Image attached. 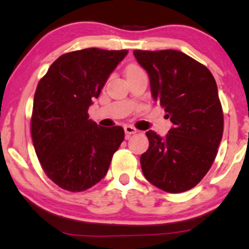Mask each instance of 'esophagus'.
<instances>
[{
	"label": "esophagus",
	"instance_id": "34e87169",
	"mask_svg": "<svg viewBox=\"0 0 249 249\" xmlns=\"http://www.w3.org/2000/svg\"><path fill=\"white\" fill-rule=\"evenodd\" d=\"M124 131H125V134H127V135H132V134H135L139 132V129H136L135 127H133V126H131V125H125Z\"/></svg>",
	"mask_w": 249,
	"mask_h": 249
}]
</instances>
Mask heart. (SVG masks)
I'll list each match as a JSON object with an SVG mask.
<instances>
[{"instance_id": "1", "label": "heart", "mask_w": 249, "mask_h": 249, "mask_svg": "<svg viewBox=\"0 0 249 249\" xmlns=\"http://www.w3.org/2000/svg\"><path fill=\"white\" fill-rule=\"evenodd\" d=\"M142 69L139 68V66L136 65H129L127 70H126V74H129V73H134V72H137V71H141Z\"/></svg>"}]
</instances>
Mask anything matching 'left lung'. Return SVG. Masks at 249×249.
Wrapping results in <instances>:
<instances>
[{"label": "left lung", "instance_id": "1", "mask_svg": "<svg viewBox=\"0 0 249 249\" xmlns=\"http://www.w3.org/2000/svg\"><path fill=\"white\" fill-rule=\"evenodd\" d=\"M133 53L148 73L153 98L174 125L165 137L146 132L149 146L141 156L142 171L161 191L186 192L210 171L223 137L216 81L206 66L179 51Z\"/></svg>", "mask_w": 249, "mask_h": 249}]
</instances>
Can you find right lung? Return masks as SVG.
<instances>
[{"instance_id":"1","label":"right lung","mask_w":249,"mask_h":249,"mask_svg":"<svg viewBox=\"0 0 249 249\" xmlns=\"http://www.w3.org/2000/svg\"><path fill=\"white\" fill-rule=\"evenodd\" d=\"M127 53L92 47L63 54L38 82L33 145L47 177L65 191H86L104 178L124 140L123 127L98 126L88 110Z\"/></svg>"}]
</instances>
